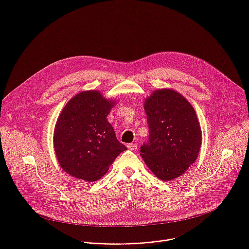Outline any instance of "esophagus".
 I'll return each instance as SVG.
<instances>
[{
	"instance_id": "esophagus-1",
	"label": "esophagus",
	"mask_w": 249,
	"mask_h": 249,
	"mask_svg": "<svg viewBox=\"0 0 249 249\" xmlns=\"http://www.w3.org/2000/svg\"><path fill=\"white\" fill-rule=\"evenodd\" d=\"M127 147H128L130 150H132V151H135V150L137 149V143H135V142H131V143H128V144H127Z\"/></svg>"
}]
</instances>
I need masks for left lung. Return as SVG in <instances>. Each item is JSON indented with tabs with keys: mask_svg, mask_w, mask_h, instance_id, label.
Masks as SVG:
<instances>
[{
	"mask_svg": "<svg viewBox=\"0 0 249 249\" xmlns=\"http://www.w3.org/2000/svg\"><path fill=\"white\" fill-rule=\"evenodd\" d=\"M149 130L140 154L163 181L182 176L197 158L202 133L192 105L178 92L160 89L144 101Z\"/></svg>",
	"mask_w": 249,
	"mask_h": 249,
	"instance_id": "left-lung-1",
	"label": "left lung"
}]
</instances>
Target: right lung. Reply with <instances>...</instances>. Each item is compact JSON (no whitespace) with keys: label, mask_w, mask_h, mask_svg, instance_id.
I'll list each match as a JSON object with an SVG mask.
<instances>
[{"label":"right lung","mask_w":249,"mask_h":249,"mask_svg":"<svg viewBox=\"0 0 249 249\" xmlns=\"http://www.w3.org/2000/svg\"><path fill=\"white\" fill-rule=\"evenodd\" d=\"M99 91H83L62 109L53 146L60 167L72 178L93 182L103 178L126 146L117 140L107 115L114 107Z\"/></svg>","instance_id":"obj_1"}]
</instances>
